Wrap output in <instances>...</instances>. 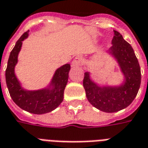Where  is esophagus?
I'll use <instances>...</instances> for the list:
<instances>
[{"instance_id": "obj_1", "label": "esophagus", "mask_w": 148, "mask_h": 148, "mask_svg": "<svg viewBox=\"0 0 148 148\" xmlns=\"http://www.w3.org/2000/svg\"><path fill=\"white\" fill-rule=\"evenodd\" d=\"M84 62V60L83 58H82L81 56H77L76 58H74V60L72 61L71 63V66L73 67H76V66H81L83 64Z\"/></svg>"}]
</instances>
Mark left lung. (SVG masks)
Returning a JSON list of instances; mask_svg holds the SVG:
<instances>
[{"label": "left lung", "instance_id": "obj_1", "mask_svg": "<svg viewBox=\"0 0 148 148\" xmlns=\"http://www.w3.org/2000/svg\"><path fill=\"white\" fill-rule=\"evenodd\" d=\"M114 36L107 53L118 64L123 79L120 84H100L92 81L90 72L84 73L83 86L88 101L105 112H116L127 108L137 96L141 82L140 67L130 44L125 41L119 32Z\"/></svg>", "mask_w": 148, "mask_h": 148}]
</instances>
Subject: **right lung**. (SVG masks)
Returning <instances> with one entry per match:
<instances>
[{
  "mask_svg": "<svg viewBox=\"0 0 148 148\" xmlns=\"http://www.w3.org/2000/svg\"><path fill=\"white\" fill-rule=\"evenodd\" d=\"M29 36V31L25 32L10 53L5 71L7 87L12 100L21 109L33 114H45L56 109L64 100V89L68 82L71 65L66 64L57 68L49 84L43 88L25 89L17 77L14 69L22 42Z\"/></svg>",
  "mask_w": 148,
  "mask_h": 148,
  "instance_id": "1",
  "label": "right lung"
}]
</instances>
